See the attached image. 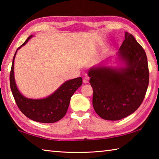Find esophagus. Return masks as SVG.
Returning a JSON list of instances; mask_svg holds the SVG:
<instances>
[{"label": "esophagus", "mask_w": 159, "mask_h": 159, "mask_svg": "<svg viewBox=\"0 0 159 159\" xmlns=\"http://www.w3.org/2000/svg\"><path fill=\"white\" fill-rule=\"evenodd\" d=\"M83 83H88V82H89V78H88V77L83 78Z\"/></svg>", "instance_id": "esophagus-1"}]
</instances>
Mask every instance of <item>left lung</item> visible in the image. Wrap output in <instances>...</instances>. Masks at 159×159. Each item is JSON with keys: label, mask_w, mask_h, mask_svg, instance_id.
Masks as SVG:
<instances>
[{"label": "left lung", "mask_w": 159, "mask_h": 159, "mask_svg": "<svg viewBox=\"0 0 159 159\" xmlns=\"http://www.w3.org/2000/svg\"><path fill=\"white\" fill-rule=\"evenodd\" d=\"M119 50L118 56L125 61V68L98 67L88 71L94 109L104 120H118L135 111L149 85L146 52L133 35L125 32Z\"/></svg>", "instance_id": "8db88e82"}]
</instances>
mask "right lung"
I'll return each instance as SVG.
<instances>
[{
  "mask_svg": "<svg viewBox=\"0 0 159 159\" xmlns=\"http://www.w3.org/2000/svg\"><path fill=\"white\" fill-rule=\"evenodd\" d=\"M29 36L24 43L17 48L25 45L31 39ZM16 51L12 60L10 73V85L16 104L20 111L26 117L36 122L55 123L61 119L68 109L71 96L82 85L81 77L66 81L50 96L42 99H32L24 97L19 92L14 78V60Z\"/></svg>",
  "mask_w": 159,
  "mask_h": 159,
  "instance_id": "obj_1",
  "label": "right lung"
}]
</instances>
